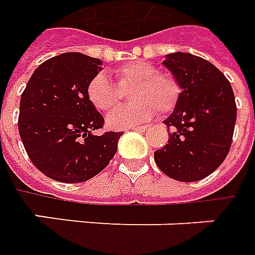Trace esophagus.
I'll use <instances>...</instances> for the list:
<instances>
[{
    "instance_id": "34e87169",
    "label": "esophagus",
    "mask_w": 255,
    "mask_h": 255,
    "mask_svg": "<svg viewBox=\"0 0 255 255\" xmlns=\"http://www.w3.org/2000/svg\"><path fill=\"white\" fill-rule=\"evenodd\" d=\"M148 129H149L148 125L134 126V128H131V130H135V131H145V130H148Z\"/></svg>"
}]
</instances>
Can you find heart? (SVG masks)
Listing matches in <instances>:
<instances>
[{
  "label": "heart",
  "instance_id": "heart-1",
  "mask_svg": "<svg viewBox=\"0 0 255 255\" xmlns=\"http://www.w3.org/2000/svg\"><path fill=\"white\" fill-rule=\"evenodd\" d=\"M120 89L133 84L129 93V105L114 109L107 116V125L114 129L131 128L150 120L156 110L162 114L171 113L179 102L181 89L171 75L158 74L157 67L148 62H130L116 70ZM87 98L95 109L107 112L118 102L120 94L112 79L99 72L87 84Z\"/></svg>",
  "mask_w": 255,
  "mask_h": 255
}]
</instances>
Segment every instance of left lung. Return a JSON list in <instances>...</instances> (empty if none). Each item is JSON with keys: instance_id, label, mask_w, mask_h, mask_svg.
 <instances>
[{"instance_id": "1", "label": "left lung", "mask_w": 255, "mask_h": 255, "mask_svg": "<svg viewBox=\"0 0 255 255\" xmlns=\"http://www.w3.org/2000/svg\"><path fill=\"white\" fill-rule=\"evenodd\" d=\"M162 64L180 84L181 95L164 121L169 138L154 152V161L172 179L198 181L211 175L229 153L237 121L234 93L227 78L206 59L175 52Z\"/></svg>"}]
</instances>
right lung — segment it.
<instances>
[{
    "mask_svg": "<svg viewBox=\"0 0 255 255\" xmlns=\"http://www.w3.org/2000/svg\"><path fill=\"white\" fill-rule=\"evenodd\" d=\"M102 62L79 52L41 63L20 101L18 131L33 165L62 183H82L105 169L122 131L93 134L103 117L87 98V84Z\"/></svg>",
    "mask_w": 255,
    "mask_h": 255,
    "instance_id": "1",
    "label": "right lung"
}]
</instances>
